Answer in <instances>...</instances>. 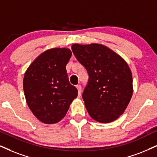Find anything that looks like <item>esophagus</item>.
<instances>
[{"mask_svg":"<svg viewBox=\"0 0 157 157\" xmlns=\"http://www.w3.org/2000/svg\"><path fill=\"white\" fill-rule=\"evenodd\" d=\"M76 88L77 89V90H78V96H81V90H82V88H81V86L80 85H77L76 86Z\"/></svg>","mask_w":157,"mask_h":157,"instance_id":"1","label":"esophagus"}]
</instances>
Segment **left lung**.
<instances>
[{"instance_id": "left-lung-1", "label": "left lung", "mask_w": 157, "mask_h": 157, "mask_svg": "<svg viewBox=\"0 0 157 157\" xmlns=\"http://www.w3.org/2000/svg\"><path fill=\"white\" fill-rule=\"evenodd\" d=\"M76 59L88 71V83L82 98L91 118L98 122L116 120L132 98V75L128 63L106 45L72 44Z\"/></svg>"}]
</instances>
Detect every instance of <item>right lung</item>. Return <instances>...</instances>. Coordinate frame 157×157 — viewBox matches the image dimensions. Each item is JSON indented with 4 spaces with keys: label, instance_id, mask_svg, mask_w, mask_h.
Listing matches in <instances>:
<instances>
[{
    "label": "right lung",
    "instance_id": "add662e5",
    "mask_svg": "<svg viewBox=\"0 0 157 157\" xmlns=\"http://www.w3.org/2000/svg\"><path fill=\"white\" fill-rule=\"evenodd\" d=\"M72 56L67 48H53L41 53L25 73L26 102L37 120L55 124L64 117L78 91L69 83L66 66Z\"/></svg>",
    "mask_w": 157,
    "mask_h": 157
}]
</instances>
